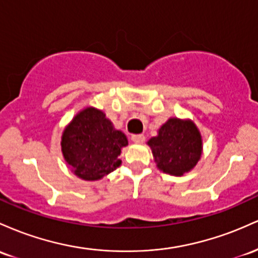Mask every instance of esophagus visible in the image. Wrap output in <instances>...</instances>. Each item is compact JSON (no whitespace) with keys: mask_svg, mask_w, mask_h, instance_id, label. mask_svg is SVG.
<instances>
[{"mask_svg":"<svg viewBox=\"0 0 258 258\" xmlns=\"http://www.w3.org/2000/svg\"><path fill=\"white\" fill-rule=\"evenodd\" d=\"M132 140H133V143H135V144H141L145 141V137L143 134H135L132 137Z\"/></svg>","mask_w":258,"mask_h":258,"instance_id":"34e87169","label":"esophagus"}]
</instances>
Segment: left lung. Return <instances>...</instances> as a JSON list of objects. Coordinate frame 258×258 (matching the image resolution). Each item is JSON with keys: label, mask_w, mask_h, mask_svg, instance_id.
I'll use <instances>...</instances> for the list:
<instances>
[{"label": "left lung", "mask_w": 258, "mask_h": 258, "mask_svg": "<svg viewBox=\"0 0 258 258\" xmlns=\"http://www.w3.org/2000/svg\"><path fill=\"white\" fill-rule=\"evenodd\" d=\"M151 147L157 167L172 175H183L196 166L201 157L202 140L191 121L170 118L157 137L147 143Z\"/></svg>", "instance_id": "obj_1"}]
</instances>
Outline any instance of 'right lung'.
I'll use <instances>...</instances> for the list:
<instances>
[{
  "label": "right lung",
  "instance_id": "1",
  "mask_svg": "<svg viewBox=\"0 0 258 258\" xmlns=\"http://www.w3.org/2000/svg\"><path fill=\"white\" fill-rule=\"evenodd\" d=\"M60 145L75 174L84 180H97L119 167L118 156L128 140L113 129L103 112L89 107L67 126Z\"/></svg>",
  "mask_w": 258,
  "mask_h": 258
}]
</instances>
